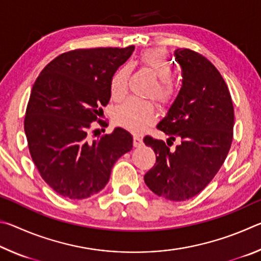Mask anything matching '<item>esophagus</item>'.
<instances>
[{
	"mask_svg": "<svg viewBox=\"0 0 261 261\" xmlns=\"http://www.w3.org/2000/svg\"><path fill=\"white\" fill-rule=\"evenodd\" d=\"M141 145H143V138H141V137L138 135H135L134 136V146L139 147V146H141Z\"/></svg>",
	"mask_w": 261,
	"mask_h": 261,
	"instance_id": "obj_1",
	"label": "esophagus"
}]
</instances>
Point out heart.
Here are the masks:
<instances>
[{
  "label": "heart",
  "instance_id": "heart-1",
  "mask_svg": "<svg viewBox=\"0 0 261 261\" xmlns=\"http://www.w3.org/2000/svg\"><path fill=\"white\" fill-rule=\"evenodd\" d=\"M140 63L159 79L156 86L151 91V95L155 96L162 105L170 103L175 95V87L170 81L173 77V68L167 55L160 49L145 50L140 55ZM129 77L130 68L127 65H122L114 72L109 86L114 100L121 101L124 99L129 88ZM155 116V107L152 102L129 99L117 108L115 121L130 131L140 132L152 124Z\"/></svg>",
  "mask_w": 261,
  "mask_h": 261
}]
</instances>
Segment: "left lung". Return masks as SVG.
Wrapping results in <instances>:
<instances>
[{"label":"left lung","instance_id":"1","mask_svg":"<svg viewBox=\"0 0 261 261\" xmlns=\"http://www.w3.org/2000/svg\"><path fill=\"white\" fill-rule=\"evenodd\" d=\"M183 85L158 129L180 143L170 149L165 141L145 137L156 161L144 176L151 191L183 201L202 191L228 155L232 141L233 107L228 86L211 62L190 49H176Z\"/></svg>","mask_w":261,"mask_h":261}]
</instances>
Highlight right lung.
I'll return each instance as SVG.
<instances>
[{"mask_svg":"<svg viewBox=\"0 0 261 261\" xmlns=\"http://www.w3.org/2000/svg\"><path fill=\"white\" fill-rule=\"evenodd\" d=\"M135 47L92 48L64 53L35 81L24 130L41 177L60 196L84 199L108 183L114 163L132 149L130 132L92 140L88 132L110 99V79Z\"/></svg>","mask_w":261,"mask_h":261,"instance_id":"add662e5","label":"right lung"}]
</instances>
